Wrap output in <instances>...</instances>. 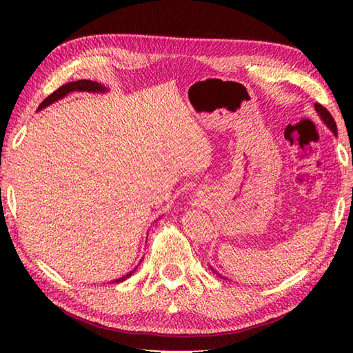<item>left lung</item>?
I'll return each instance as SVG.
<instances>
[{"mask_svg":"<svg viewBox=\"0 0 353 353\" xmlns=\"http://www.w3.org/2000/svg\"><path fill=\"white\" fill-rule=\"evenodd\" d=\"M316 110L319 112V115H320L321 119H323V121L326 123V125L329 127V129H331V130L336 134V124H335V121H334L332 115L329 114V110H327L326 108L321 106V104H319V103H316Z\"/></svg>","mask_w":353,"mask_h":353,"instance_id":"obj_1","label":"left lung"}]
</instances>
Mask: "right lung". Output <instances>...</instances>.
Listing matches in <instances>:
<instances>
[{
  "instance_id": "add662e5",
  "label": "right lung",
  "mask_w": 353,
  "mask_h": 353,
  "mask_svg": "<svg viewBox=\"0 0 353 353\" xmlns=\"http://www.w3.org/2000/svg\"><path fill=\"white\" fill-rule=\"evenodd\" d=\"M72 91H89V92H99V91H104V88L97 83V81H91V80H77V81H70V83H66L63 86H61L59 89H56L54 92H52L51 95H48L47 99H45L41 104H39V109L48 106V104L54 103L57 100H61L62 97H65L68 92H72ZM132 276V272L129 274L123 276L121 279H117L114 282H123L124 279H127V277Z\"/></svg>"
}]
</instances>
